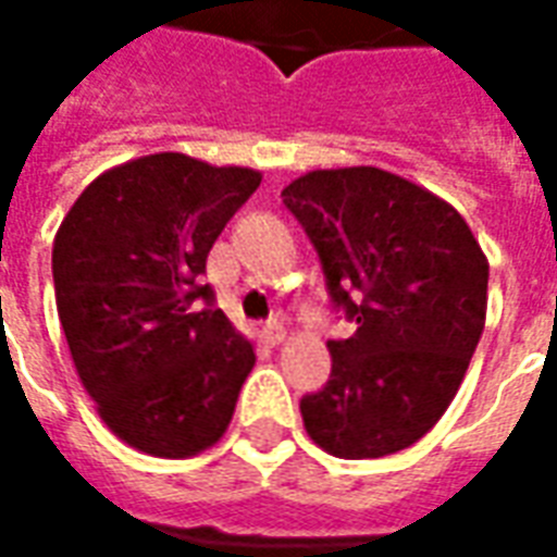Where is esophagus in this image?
Masks as SVG:
<instances>
[{"instance_id": "1", "label": "esophagus", "mask_w": 557, "mask_h": 557, "mask_svg": "<svg viewBox=\"0 0 557 557\" xmlns=\"http://www.w3.org/2000/svg\"><path fill=\"white\" fill-rule=\"evenodd\" d=\"M262 337H265L268 346H280V343L286 339V325H283L280 319H271L265 325V331H262Z\"/></svg>"}]
</instances>
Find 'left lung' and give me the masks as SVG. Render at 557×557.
<instances>
[{
  "instance_id": "obj_1",
  "label": "left lung",
  "mask_w": 557,
  "mask_h": 557,
  "mask_svg": "<svg viewBox=\"0 0 557 557\" xmlns=\"http://www.w3.org/2000/svg\"><path fill=\"white\" fill-rule=\"evenodd\" d=\"M283 202L358 322L327 343V385L301 399L307 435L339 459L406 450L466 379L486 325V253L450 202L379 166L307 172Z\"/></svg>"
}]
</instances>
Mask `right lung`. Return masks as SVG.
<instances>
[{
	"label": "right lung",
	"instance_id": "add662e5",
	"mask_svg": "<svg viewBox=\"0 0 557 557\" xmlns=\"http://www.w3.org/2000/svg\"><path fill=\"white\" fill-rule=\"evenodd\" d=\"M262 172L158 151L101 172L53 242L55 310L107 430L184 459L223 438L256 363L199 283L223 226Z\"/></svg>",
	"mask_w": 557,
	"mask_h": 557
}]
</instances>
